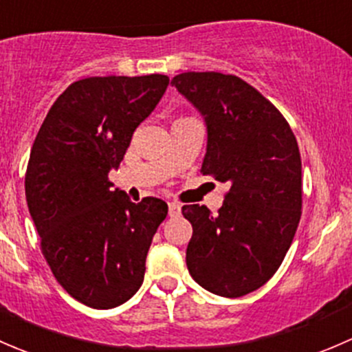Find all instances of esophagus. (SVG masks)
I'll return each mask as SVG.
<instances>
[{
    "label": "esophagus",
    "mask_w": 352,
    "mask_h": 352,
    "mask_svg": "<svg viewBox=\"0 0 352 352\" xmlns=\"http://www.w3.org/2000/svg\"><path fill=\"white\" fill-rule=\"evenodd\" d=\"M181 213V205L176 201L169 203V217H177Z\"/></svg>",
    "instance_id": "obj_1"
}]
</instances>
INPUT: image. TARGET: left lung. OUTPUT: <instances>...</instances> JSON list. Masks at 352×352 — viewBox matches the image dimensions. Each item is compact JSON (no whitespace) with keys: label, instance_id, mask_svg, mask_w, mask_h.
I'll return each instance as SVG.
<instances>
[{"label":"left lung","instance_id":"left-lung-1","mask_svg":"<svg viewBox=\"0 0 352 352\" xmlns=\"http://www.w3.org/2000/svg\"><path fill=\"white\" fill-rule=\"evenodd\" d=\"M171 85L205 117L203 176L230 186L217 215L203 205L181 208L193 226L188 271L215 295H248L281 266L302 217L295 133L270 100L234 74L183 72Z\"/></svg>","mask_w":352,"mask_h":352}]
</instances>
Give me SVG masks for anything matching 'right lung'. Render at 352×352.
Segmentation results:
<instances>
[{"instance_id":"obj_1","label":"right lung","mask_w":352,"mask_h":352,"mask_svg":"<svg viewBox=\"0 0 352 352\" xmlns=\"http://www.w3.org/2000/svg\"><path fill=\"white\" fill-rule=\"evenodd\" d=\"M168 85L164 74L79 79L54 101L32 146L25 195L41 251L59 285L91 309L135 295L168 215L166 201L132 203L108 179Z\"/></svg>"}]
</instances>
